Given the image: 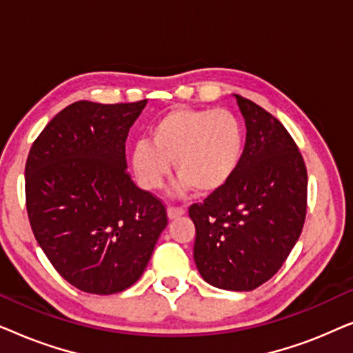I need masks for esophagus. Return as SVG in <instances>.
I'll return each mask as SVG.
<instances>
[{
  "label": "esophagus",
  "mask_w": 353,
  "mask_h": 353,
  "mask_svg": "<svg viewBox=\"0 0 353 353\" xmlns=\"http://www.w3.org/2000/svg\"><path fill=\"white\" fill-rule=\"evenodd\" d=\"M167 214H168V219H176V216H181L183 214H185V207L168 205Z\"/></svg>",
  "instance_id": "obj_1"
}]
</instances>
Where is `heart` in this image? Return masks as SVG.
Wrapping results in <instances>:
<instances>
[{"mask_svg":"<svg viewBox=\"0 0 353 353\" xmlns=\"http://www.w3.org/2000/svg\"><path fill=\"white\" fill-rule=\"evenodd\" d=\"M243 148V127L230 110L173 108L149 127V143H137L132 165L144 188L157 190L173 162L178 190L209 194L233 176Z\"/></svg>","mask_w":353,"mask_h":353,"instance_id":"heart-1","label":"heart"}]
</instances>
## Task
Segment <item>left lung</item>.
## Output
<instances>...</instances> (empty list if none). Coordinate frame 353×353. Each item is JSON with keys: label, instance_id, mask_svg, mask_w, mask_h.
<instances>
[{"label": "left lung", "instance_id": "1", "mask_svg": "<svg viewBox=\"0 0 353 353\" xmlns=\"http://www.w3.org/2000/svg\"><path fill=\"white\" fill-rule=\"evenodd\" d=\"M245 146L233 176L190 207L201 276L226 291H252L286 262L307 214V168L284 125L236 94Z\"/></svg>", "mask_w": 353, "mask_h": 353}]
</instances>
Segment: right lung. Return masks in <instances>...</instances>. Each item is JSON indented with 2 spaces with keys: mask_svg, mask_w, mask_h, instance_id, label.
I'll return each instance as SVG.
<instances>
[{
  "mask_svg": "<svg viewBox=\"0 0 353 353\" xmlns=\"http://www.w3.org/2000/svg\"><path fill=\"white\" fill-rule=\"evenodd\" d=\"M144 105L77 101L28 152L32 231L56 272L83 292L108 296L137 283L167 226L165 204L127 172L125 141Z\"/></svg>",
  "mask_w": 353,
  "mask_h": 353,
  "instance_id": "right-lung-1",
  "label": "right lung"
}]
</instances>
